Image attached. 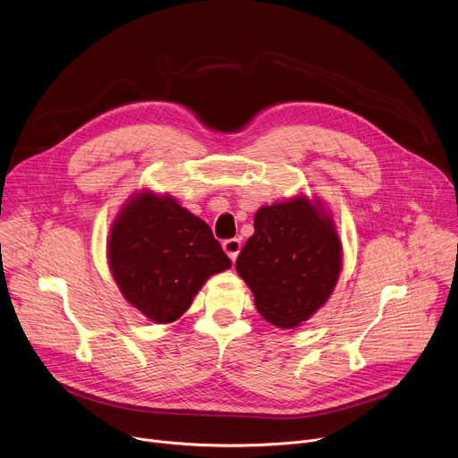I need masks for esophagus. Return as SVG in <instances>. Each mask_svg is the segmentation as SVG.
I'll return each instance as SVG.
<instances>
[{"instance_id":"34e87169","label":"esophagus","mask_w":458,"mask_h":458,"mask_svg":"<svg viewBox=\"0 0 458 458\" xmlns=\"http://www.w3.org/2000/svg\"><path fill=\"white\" fill-rule=\"evenodd\" d=\"M223 250L226 251V255H228L232 260H235L237 255H239V251H241V241H239V239H228V241L223 242Z\"/></svg>"}]
</instances>
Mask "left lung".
I'll return each instance as SVG.
<instances>
[{
  "mask_svg": "<svg viewBox=\"0 0 458 458\" xmlns=\"http://www.w3.org/2000/svg\"><path fill=\"white\" fill-rule=\"evenodd\" d=\"M253 228L235 270L260 315L277 328H297L328 302L343 270L334 214L317 195L301 191L260 207Z\"/></svg>",
  "mask_w": 458,
  "mask_h": 458,
  "instance_id": "8db88e82",
  "label": "left lung"
}]
</instances>
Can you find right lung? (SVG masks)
I'll list each match as a JSON object with an SVG mask.
<instances>
[{
    "label": "right lung",
    "instance_id": "add662e5",
    "mask_svg": "<svg viewBox=\"0 0 458 458\" xmlns=\"http://www.w3.org/2000/svg\"><path fill=\"white\" fill-rule=\"evenodd\" d=\"M106 259L124 301L156 324L177 320L212 276L232 268L203 219L150 188L119 208Z\"/></svg>",
    "mask_w": 458,
    "mask_h": 458
}]
</instances>
